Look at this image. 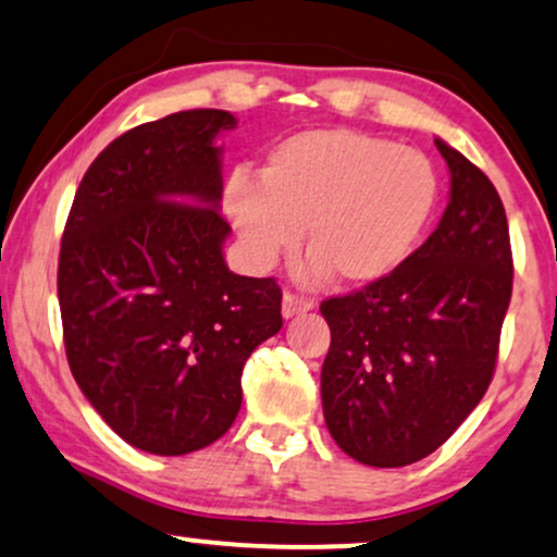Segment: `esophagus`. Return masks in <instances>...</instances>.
<instances>
[{"instance_id":"34e87169","label":"esophagus","mask_w":557,"mask_h":557,"mask_svg":"<svg viewBox=\"0 0 557 557\" xmlns=\"http://www.w3.org/2000/svg\"><path fill=\"white\" fill-rule=\"evenodd\" d=\"M311 308H313V300L300 298V296H296V293H285L283 296V317L285 319L298 317V313L311 311Z\"/></svg>"}]
</instances>
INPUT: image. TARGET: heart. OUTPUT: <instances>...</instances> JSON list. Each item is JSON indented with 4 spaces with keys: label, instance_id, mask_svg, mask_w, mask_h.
I'll list each match as a JSON object with an SVG mask.
<instances>
[{
    "label": "heart",
    "instance_id": "heart-1",
    "mask_svg": "<svg viewBox=\"0 0 557 557\" xmlns=\"http://www.w3.org/2000/svg\"><path fill=\"white\" fill-rule=\"evenodd\" d=\"M435 173L423 152L352 129H308L280 143L259 184L233 176L225 212L257 270L304 244L306 283L337 272L345 285L384 280L410 257L435 207Z\"/></svg>",
    "mask_w": 557,
    "mask_h": 557
}]
</instances>
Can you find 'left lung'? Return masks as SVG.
<instances>
[{
    "instance_id": "obj_1",
    "label": "left lung",
    "mask_w": 557,
    "mask_h": 557,
    "mask_svg": "<svg viewBox=\"0 0 557 557\" xmlns=\"http://www.w3.org/2000/svg\"><path fill=\"white\" fill-rule=\"evenodd\" d=\"M435 147L451 173L438 227L388 277L321 304L326 428L368 467L425 459L465 423L491 386L511 300L504 202L459 150Z\"/></svg>"
}]
</instances>
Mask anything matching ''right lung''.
<instances>
[{"mask_svg": "<svg viewBox=\"0 0 557 557\" xmlns=\"http://www.w3.org/2000/svg\"><path fill=\"white\" fill-rule=\"evenodd\" d=\"M218 109L134 126L83 176L59 251L72 376L126 444L181 457L240 410V373L283 326L272 277L231 272Z\"/></svg>", "mask_w": 557, "mask_h": 557, "instance_id": "add662e5", "label": "right lung"}]
</instances>
